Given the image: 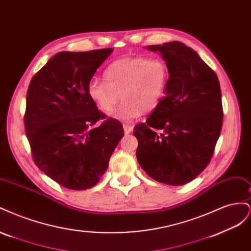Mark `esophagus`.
Returning a JSON list of instances; mask_svg holds the SVG:
<instances>
[{
    "label": "esophagus",
    "instance_id": "34e87169",
    "mask_svg": "<svg viewBox=\"0 0 251 251\" xmlns=\"http://www.w3.org/2000/svg\"><path fill=\"white\" fill-rule=\"evenodd\" d=\"M124 130H125V133H126V134H130V133L133 132V126L125 124V125H124Z\"/></svg>",
    "mask_w": 251,
    "mask_h": 251
}]
</instances>
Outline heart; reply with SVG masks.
Here are the masks:
<instances>
[{"label": "heart", "mask_w": 251, "mask_h": 251, "mask_svg": "<svg viewBox=\"0 0 251 251\" xmlns=\"http://www.w3.org/2000/svg\"><path fill=\"white\" fill-rule=\"evenodd\" d=\"M104 81L91 80L89 97L103 113H111L121 96L124 101L112 117L131 121L155 111L166 94L170 70L163 59L143 56L120 58L103 71Z\"/></svg>", "instance_id": "b5f03b06"}]
</instances>
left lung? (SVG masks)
I'll return each mask as SVG.
<instances>
[{
	"instance_id": "left-lung-1",
	"label": "left lung",
	"mask_w": 251,
	"mask_h": 251,
	"mask_svg": "<svg viewBox=\"0 0 251 251\" xmlns=\"http://www.w3.org/2000/svg\"><path fill=\"white\" fill-rule=\"evenodd\" d=\"M159 51L170 70L160 105L146 123L136 125V157L151 178L183 185L209 164L223 125L217 74L191 47L181 42L148 46Z\"/></svg>"
}]
</instances>
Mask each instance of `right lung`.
<instances>
[{"label":"right lung","mask_w":251,"mask_h":251,"mask_svg":"<svg viewBox=\"0 0 251 251\" xmlns=\"http://www.w3.org/2000/svg\"><path fill=\"white\" fill-rule=\"evenodd\" d=\"M112 51L59 52L29 83L24 126L32 159L66 188L94 186L125 135L120 121L107 119L88 94L93 75Z\"/></svg>","instance_id":"obj_1"}]
</instances>
